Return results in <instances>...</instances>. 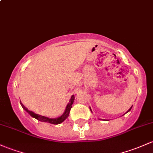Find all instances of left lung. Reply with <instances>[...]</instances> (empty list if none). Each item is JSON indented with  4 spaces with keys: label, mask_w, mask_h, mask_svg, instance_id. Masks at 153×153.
<instances>
[{
    "label": "left lung",
    "mask_w": 153,
    "mask_h": 153,
    "mask_svg": "<svg viewBox=\"0 0 153 153\" xmlns=\"http://www.w3.org/2000/svg\"><path fill=\"white\" fill-rule=\"evenodd\" d=\"M131 108H132V106H131V108H130V109H129V110H128V111H127L126 112V113H127V112H129V111H130V110H131ZM90 110H91V108H90ZM126 113H125V114H126Z\"/></svg>",
    "instance_id": "1"
}]
</instances>
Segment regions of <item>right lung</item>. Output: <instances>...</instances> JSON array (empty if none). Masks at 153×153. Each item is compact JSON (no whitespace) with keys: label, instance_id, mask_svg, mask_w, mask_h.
Wrapping results in <instances>:
<instances>
[{"label":"right lung","instance_id":"right-lung-1","mask_svg":"<svg viewBox=\"0 0 153 153\" xmlns=\"http://www.w3.org/2000/svg\"><path fill=\"white\" fill-rule=\"evenodd\" d=\"M74 100H75V97H74V95H73L71 97V99L70 100L69 103L67 105L66 108H65L64 113L61 115V116L56 117V118H50V117L43 116V115H38V114L35 113V112H33V111H30V110H28L27 107H25L24 106V105H23L21 102H20V104H21L22 107V108L24 109L25 111L27 112V113L30 114V116H32L33 117H34V118L37 119V120H39V121L46 122V123H49L51 124H55V125H57V124L62 123L64 120H66V119L68 118V117L69 116V114H70V110H71V108H72V105H73V104L74 102Z\"/></svg>","mask_w":153,"mask_h":153}]
</instances>
